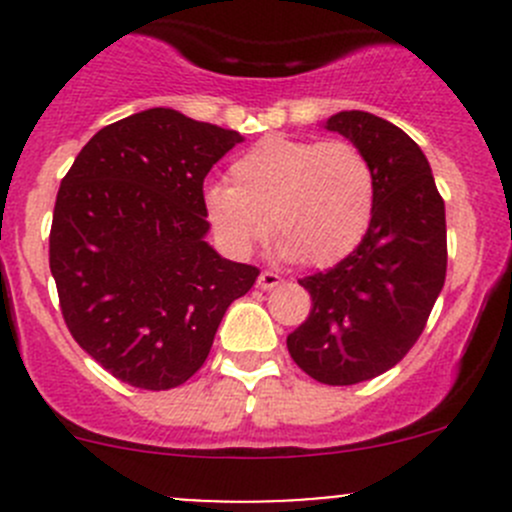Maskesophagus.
I'll use <instances>...</instances> for the list:
<instances>
[{
  "mask_svg": "<svg viewBox=\"0 0 512 512\" xmlns=\"http://www.w3.org/2000/svg\"><path fill=\"white\" fill-rule=\"evenodd\" d=\"M280 285H282V277L275 275V272H270V270L260 272V277H257V287L260 289H275Z\"/></svg>",
  "mask_w": 512,
  "mask_h": 512,
  "instance_id": "obj_1",
  "label": "esophagus"
}]
</instances>
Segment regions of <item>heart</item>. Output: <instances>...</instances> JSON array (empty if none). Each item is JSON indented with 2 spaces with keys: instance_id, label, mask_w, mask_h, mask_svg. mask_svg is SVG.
<instances>
[{
  "instance_id": "b5f03b06",
  "label": "heart",
  "mask_w": 512,
  "mask_h": 512,
  "mask_svg": "<svg viewBox=\"0 0 512 512\" xmlns=\"http://www.w3.org/2000/svg\"><path fill=\"white\" fill-rule=\"evenodd\" d=\"M374 205L376 178L364 153L317 138H262L232 160L230 183L205 190L208 223L230 255H250L275 227L280 255L314 267L352 255Z\"/></svg>"
}]
</instances>
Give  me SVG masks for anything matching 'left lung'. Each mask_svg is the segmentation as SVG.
<instances>
[{
    "label": "left lung",
    "mask_w": 512,
    "mask_h": 512,
    "mask_svg": "<svg viewBox=\"0 0 512 512\" xmlns=\"http://www.w3.org/2000/svg\"><path fill=\"white\" fill-rule=\"evenodd\" d=\"M376 178L374 218L352 255L299 280L312 312L287 337L294 364L329 386H352L399 364L421 337L446 282V205L421 148L366 111L334 113Z\"/></svg>",
    "instance_id": "1"
}]
</instances>
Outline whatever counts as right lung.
<instances>
[{
	"mask_svg": "<svg viewBox=\"0 0 512 512\" xmlns=\"http://www.w3.org/2000/svg\"><path fill=\"white\" fill-rule=\"evenodd\" d=\"M237 131L148 108L101 128L61 180L49 267L71 337L136 389L185 384L260 270L205 242L203 180Z\"/></svg>",
	"mask_w": 512,
	"mask_h": 512,
	"instance_id": "add662e5",
	"label": "right lung"
}]
</instances>
